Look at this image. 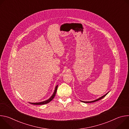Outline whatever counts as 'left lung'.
Masks as SVG:
<instances>
[{"label": "left lung", "instance_id": "left-lung-1", "mask_svg": "<svg viewBox=\"0 0 129 129\" xmlns=\"http://www.w3.org/2000/svg\"><path fill=\"white\" fill-rule=\"evenodd\" d=\"M109 92H107L106 94H105V95H104L103 96H101V97H100V98H99V99H96V100H94V101H88V102H85V101H80L81 102H83V103H94V102H96V101H98L99 100H101V99H102L103 98H104L108 93H109Z\"/></svg>", "mask_w": 129, "mask_h": 129}]
</instances>
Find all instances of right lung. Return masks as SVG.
<instances>
[{"label": "right lung", "mask_w": 129, "mask_h": 129, "mask_svg": "<svg viewBox=\"0 0 129 129\" xmlns=\"http://www.w3.org/2000/svg\"><path fill=\"white\" fill-rule=\"evenodd\" d=\"M58 85H57L56 86V87H55V89H54L53 93L52 94V95L50 96V98L49 99H48V100H47L46 101H43V102H38V103H30V102H29V103H30L31 104H33V105H44V104H47V103H49L51 101H52L53 100V99L54 98V96L56 95V92H57V88H58Z\"/></svg>", "instance_id": "add662e5"}]
</instances>
